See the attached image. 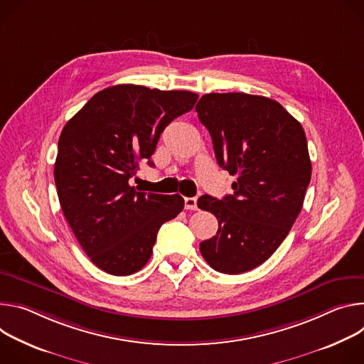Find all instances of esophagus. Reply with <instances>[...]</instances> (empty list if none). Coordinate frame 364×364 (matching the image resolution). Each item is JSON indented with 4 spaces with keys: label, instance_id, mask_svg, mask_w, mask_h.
Segmentation results:
<instances>
[{
    "label": "esophagus",
    "instance_id": "obj_1",
    "mask_svg": "<svg viewBox=\"0 0 364 364\" xmlns=\"http://www.w3.org/2000/svg\"><path fill=\"white\" fill-rule=\"evenodd\" d=\"M185 208L186 210H198L196 205V198H185Z\"/></svg>",
    "mask_w": 364,
    "mask_h": 364
}]
</instances>
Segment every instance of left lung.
Wrapping results in <instances>:
<instances>
[{
	"label": "left lung",
	"mask_w": 364,
	"mask_h": 364,
	"mask_svg": "<svg viewBox=\"0 0 364 364\" xmlns=\"http://www.w3.org/2000/svg\"><path fill=\"white\" fill-rule=\"evenodd\" d=\"M218 165L237 175L232 195H203L218 231L199 245L217 272L238 274L264 263L299 215L311 181L305 132L277 101L245 92L207 94L195 107Z\"/></svg>",
	"instance_id": "1"
}]
</instances>
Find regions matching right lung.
I'll use <instances>...</instances> for the list:
<instances>
[{
	"label": "right lung",
	"mask_w": 364,
	"mask_h": 364,
	"mask_svg": "<svg viewBox=\"0 0 364 364\" xmlns=\"http://www.w3.org/2000/svg\"><path fill=\"white\" fill-rule=\"evenodd\" d=\"M198 95L123 84L97 92L63 127L55 183L63 215L101 270L127 276L150 259L161 224L183 210L181 195L139 192L140 161L151 164L161 132Z\"/></svg>",
	"instance_id": "right-lung-1"
}]
</instances>
